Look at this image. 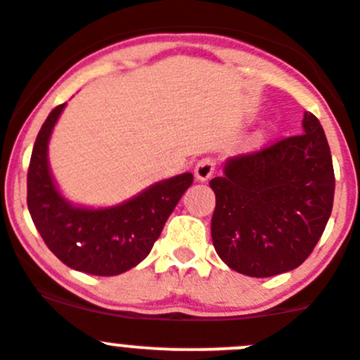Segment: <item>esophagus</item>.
Listing matches in <instances>:
<instances>
[{
  "mask_svg": "<svg viewBox=\"0 0 360 360\" xmlns=\"http://www.w3.org/2000/svg\"><path fill=\"white\" fill-rule=\"evenodd\" d=\"M215 160H212V158H202V160L195 165L197 181H208L210 177L213 176V172H215Z\"/></svg>",
  "mask_w": 360,
  "mask_h": 360,
  "instance_id": "1",
  "label": "esophagus"
}]
</instances>
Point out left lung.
I'll return each instance as SVG.
<instances>
[{"instance_id":"8db88e82","label":"left lung","mask_w":360,"mask_h":360,"mask_svg":"<svg viewBox=\"0 0 360 360\" xmlns=\"http://www.w3.org/2000/svg\"><path fill=\"white\" fill-rule=\"evenodd\" d=\"M213 177L212 240L236 273L267 278L300 267L332 213V154L319 120L303 116V134L229 158Z\"/></svg>"}]
</instances>
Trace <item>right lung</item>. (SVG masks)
I'll return each mask as SVG.
<instances>
[{"label": "right lung", "instance_id": "1", "mask_svg": "<svg viewBox=\"0 0 360 360\" xmlns=\"http://www.w3.org/2000/svg\"><path fill=\"white\" fill-rule=\"evenodd\" d=\"M66 103L57 105L35 140L28 167V210L44 244L68 267L116 276L147 258L176 204L193 183L190 172L158 181L129 200L89 208L60 193L48 163V143Z\"/></svg>", "mask_w": 360, "mask_h": 360}]
</instances>
